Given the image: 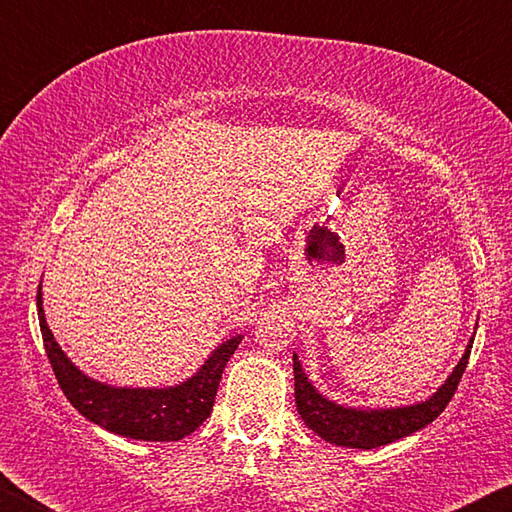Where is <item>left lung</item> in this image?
Listing matches in <instances>:
<instances>
[{
    "instance_id": "obj_1",
    "label": "left lung",
    "mask_w": 512,
    "mask_h": 512,
    "mask_svg": "<svg viewBox=\"0 0 512 512\" xmlns=\"http://www.w3.org/2000/svg\"><path fill=\"white\" fill-rule=\"evenodd\" d=\"M470 339L465 348L463 359L452 370L443 386L433 393L429 400L411 406H395V409H352L341 406L325 395H320L314 384L307 379L298 361V354H293V375H296V406L300 418L305 420L311 431H316L327 443L352 447V449H375L381 445L395 443L404 436L420 431L429 422L438 418L445 411V406L456 393L458 381L467 368V359L472 352Z\"/></svg>"
}]
</instances>
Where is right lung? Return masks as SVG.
<instances>
[{
  "label": "right lung",
  "instance_id": "add662e5",
  "mask_svg": "<svg viewBox=\"0 0 512 512\" xmlns=\"http://www.w3.org/2000/svg\"><path fill=\"white\" fill-rule=\"evenodd\" d=\"M42 289V287H40ZM38 289V318L45 352L60 388L76 411L117 436L171 443L196 431L210 418L225 363L235 354L241 336L223 341L198 372L169 388H121L101 384L74 366L60 350L45 320Z\"/></svg>",
  "mask_w": 512,
  "mask_h": 512
}]
</instances>
